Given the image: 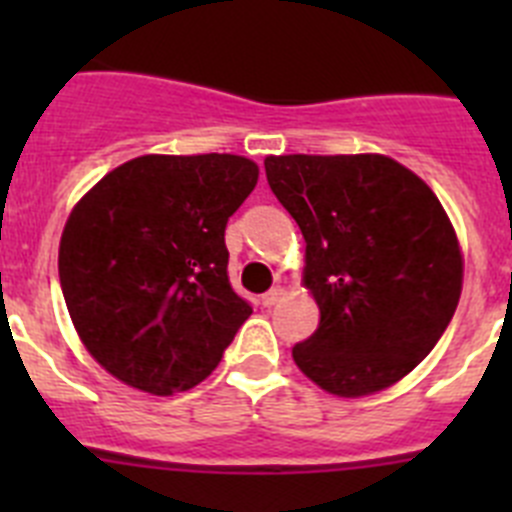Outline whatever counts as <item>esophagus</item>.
<instances>
[{
    "label": "esophagus",
    "mask_w": 512,
    "mask_h": 512,
    "mask_svg": "<svg viewBox=\"0 0 512 512\" xmlns=\"http://www.w3.org/2000/svg\"><path fill=\"white\" fill-rule=\"evenodd\" d=\"M282 297H284V289L282 287H271L269 292H264V295H261V305H264V307L277 305V302L282 300Z\"/></svg>",
    "instance_id": "esophagus-1"
}]
</instances>
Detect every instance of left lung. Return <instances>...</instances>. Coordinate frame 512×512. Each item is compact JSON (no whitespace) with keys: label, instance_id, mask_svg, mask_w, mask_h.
<instances>
[{"label":"left lung","instance_id":"obj_1","mask_svg":"<svg viewBox=\"0 0 512 512\" xmlns=\"http://www.w3.org/2000/svg\"><path fill=\"white\" fill-rule=\"evenodd\" d=\"M264 169L305 235V284L320 307L295 364L341 397L413 372L461 295L459 243L431 187L374 153L269 156Z\"/></svg>","mask_w":512,"mask_h":512}]
</instances>
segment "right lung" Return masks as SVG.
<instances>
[{"mask_svg": "<svg viewBox=\"0 0 512 512\" xmlns=\"http://www.w3.org/2000/svg\"><path fill=\"white\" fill-rule=\"evenodd\" d=\"M259 182L230 153L140 156L74 207L58 277L76 333L151 395L200 384L253 312L228 277L225 225Z\"/></svg>", "mask_w": 512, "mask_h": 512, "instance_id": "1", "label": "right lung"}]
</instances>
